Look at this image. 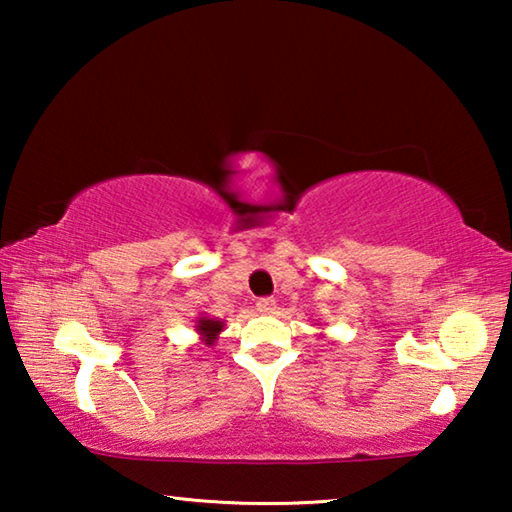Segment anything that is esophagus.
Returning a JSON list of instances; mask_svg holds the SVG:
<instances>
[{
  "mask_svg": "<svg viewBox=\"0 0 512 512\" xmlns=\"http://www.w3.org/2000/svg\"><path fill=\"white\" fill-rule=\"evenodd\" d=\"M275 300L273 298H259L257 300V311H262V314H273L275 311Z\"/></svg>",
  "mask_w": 512,
  "mask_h": 512,
  "instance_id": "obj_1",
  "label": "esophagus"
}]
</instances>
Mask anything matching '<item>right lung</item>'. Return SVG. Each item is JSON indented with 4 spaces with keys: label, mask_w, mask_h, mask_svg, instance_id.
<instances>
[{
    "label": "right lung",
    "mask_w": 512,
    "mask_h": 512,
    "mask_svg": "<svg viewBox=\"0 0 512 512\" xmlns=\"http://www.w3.org/2000/svg\"><path fill=\"white\" fill-rule=\"evenodd\" d=\"M194 327H196V334H198V339H201V343L214 345L216 339H219V334L223 332L225 323L219 318H210L207 314H201L196 318Z\"/></svg>",
    "instance_id": "1"
}]
</instances>
